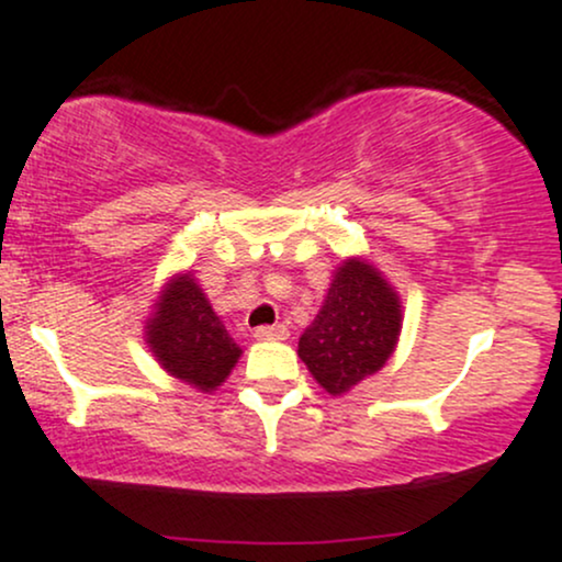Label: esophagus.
Returning <instances> with one entry per match:
<instances>
[{"label": "esophagus", "instance_id": "obj_1", "mask_svg": "<svg viewBox=\"0 0 562 562\" xmlns=\"http://www.w3.org/2000/svg\"><path fill=\"white\" fill-rule=\"evenodd\" d=\"M252 336H256L258 341H285L288 328L285 325H261V328H256Z\"/></svg>", "mask_w": 562, "mask_h": 562}]
</instances>
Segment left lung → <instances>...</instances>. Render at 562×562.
I'll use <instances>...</instances> for the list:
<instances>
[{
	"label": "left lung",
	"mask_w": 562,
	"mask_h": 562,
	"mask_svg": "<svg viewBox=\"0 0 562 562\" xmlns=\"http://www.w3.org/2000/svg\"><path fill=\"white\" fill-rule=\"evenodd\" d=\"M400 328L397 291L366 258H347L333 274L323 310L299 338V357L325 392L344 394L386 366Z\"/></svg>",
	"instance_id": "1"
}]
</instances>
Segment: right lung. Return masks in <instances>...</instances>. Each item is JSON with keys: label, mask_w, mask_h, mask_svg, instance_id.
Listing matches in <instances>:
<instances>
[{"label": "right lung", "mask_w": 562, "mask_h": 562, "mask_svg": "<svg viewBox=\"0 0 562 562\" xmlns=\"http://www.w3.org/2000/svg\"><path fill=\"white\" fill-rule=\"evenodd\" d=\"M146 344L165 371L202 392L224 384L243 355L191 271L172 277L159 293Z\"/></svg>", "instance_id": "1"}]
</instances>
